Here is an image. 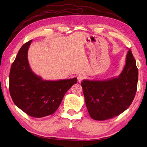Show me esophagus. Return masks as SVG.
Wrapping results in <instances>:
<instances>
[{
	"label": "esophagus",
	"instance_id": "34e87169",
	"mask_svg": "<svg viewBox=\"0 0 147 147\" xmlns=\"http://www.w3.org/2000/svg\"><path fill=\"white\" fill-rule=\"evenodd\" d=\"M85 78V76L84 75H79L77 77V80L78 82H81Z\"/></svg>",
	"mask_w": 147,
	"mask_h": 147
}]
</instances>
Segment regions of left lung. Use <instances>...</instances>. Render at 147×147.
I'll return each mask as SVG.
<instances>
[{"label": "left lung", "mask_w": 147, "mask_h": 147, "mask_svg": "<svg viewBox=\"0 0 147 147\" xmlns=\"http://www.w3.org/2000/svg\"><path fill=\"white\" fill-rule=\"evenodd\" d=\"M137 82L138 69L131 50L127 52L123 71L117 77L105 80H84L82 86L90 117L104 121L122 113L134 99Z\"/></svg>", "instance_id": "8db88e82"}]
</instances>
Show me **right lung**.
Wrapping results in <instances>:
<instances>
[{
	"label": "right lung",
	"instance_id": "1",
	"mask_svg": "<svg viewBox=\"0 0 147 147\" xmlns=\"http://www.w3.org/2000/svg\"><path fill=\"white\" fill-rule=\"evenodd\" d=\"M32 40L20 48L9 75V90L15 104L30 117L42 118L54 113L77 78L44 80L31 70L28 52Z\"/></svg>",
	"mask_w": 147,
	"mask_h": 147
}]
</instances>
